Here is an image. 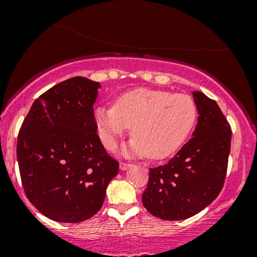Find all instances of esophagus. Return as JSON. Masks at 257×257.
I'll return each instance as SVG.
<instances>
[{
	"instance_id": "obj_1",
	"label": "esophagus",
	"mask_w": 257,
	"mask_h": 257,
	"mask_svg": "<svg viewBox=\"0 0 257 257\" xmlns=\"http://www.w3.org/2000/svg\"><path fill=\"white\" fill-rule=\"evenodd\" d=\"M132 167L131 163H125V162H120L119 163V169L120 170H126Z\"/></svg>"
}]
</instances>
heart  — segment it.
<instances>
[{"label": "heart", "instance_id": "1", "mask_svg": "<svg viewBox=\"0 0 257 257\" xmlns=\"http://www.w3.org/2000/svg\"><path fill=\"white\" fill-rule=\"evenodd\" d=\"M94 114L107 150H114L132 126L134 138L123 153L163 159L178 151L192 132L197 106L187 94L137 88L119 95L113 107H98Z\"/></svg>", "mask_w": 257, "mask_h": 257}]
</instances>
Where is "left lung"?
<instances>
[{"label": "left lung", "mask_w": 257, "mask_h": 257, "mask_svg": "<svg viewBox=\"0 0 257 257\" xmlns=\"http://www.w3.org/2000/svg\"><path fill=\"white\" fill-rule=\"evenodd\" d=\"M198 123L193 138L168 162L151 168L143 204L162 220H185L219 196L225 184L232 132L219 105L193 91Z\"/></svg>", "instance_id": "obj_1"}]
</instances>
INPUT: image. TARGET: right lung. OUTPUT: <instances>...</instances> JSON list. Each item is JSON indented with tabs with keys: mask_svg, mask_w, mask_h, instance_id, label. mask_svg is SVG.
<instances>
[{
	"mask_svg": "<svg viewBox=\"0 0 257 257\" xmlns=\"http://www.w3.org/2000/svg\"><path fill=\"white\" fill-rule=\"evenodd\" d=\"M99 82L72 77L35 100L18 135L24 192L58 222L88 220L101 209L119 164L105 151L94 117Z\"/></svg>",
	"mask_w": 257,
	"mask_h": 257,
	"instance_id": "obj_1",
	"label": "right lung"
}]
</instances>
